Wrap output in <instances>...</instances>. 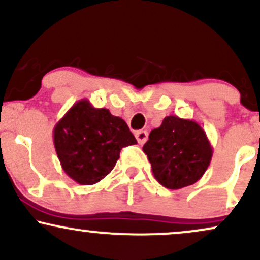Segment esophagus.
Returning a JSON list of instances; mask_svg holds the SVG:
<instances>
[{
    "instance_id": "esophagus-1",
    "label": "esophagus",
    "mask_w": 260,
    "mask_h": 260,
    "mask_svg": "<svg viewBox=\"0 0 260 260\" xmlns=\"http://www.w3.org/2000/svg\"><path fill=\"white\" fill-rule=\"evenodd\" d=\"M136 138L140 145L144 144L148 139V132L147 131H138V132H136Z\"/></svg>"
}]
</instances>
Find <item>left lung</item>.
Wrapping results in <instances>:
<instances>
[{
	"label": "left lung",
	"mask_w": 260,
	"mask_h": 260,
	"mask_svg": "<svg viewBox=\"0 0 260 260\" xmlns=\"http://www.w3.org/2000/svg\"><path fill=\"white\" fill-rule=\"evenodd\" d=\"M154 177L169 189H180L201 180L213 156L204 129L193 120L178 116L164 118L143 147Z\"/></svg>",
	"instance_id": "obj_1"
}]
</instances>
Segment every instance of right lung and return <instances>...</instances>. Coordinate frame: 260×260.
Returning <instances> with one entry per match:
<instances>
[{
    "label": "right lung",
    "mask_w": 260,
    "mask_h": 260,
    "mask_svg": "<svg viewBox=\"0 0 260 260\" xmlns=\"http://www.w3.org/2000/svg\"><path fill=\"white\" fill-rule=\"evenodd\" d=\"M53 144L67 176L90 186L111 172L122 148L137 144V140L121 117L82 99L56 123Z\"/></svg>",
    "instance_id": "right-lung-1"
}]
</instances>
